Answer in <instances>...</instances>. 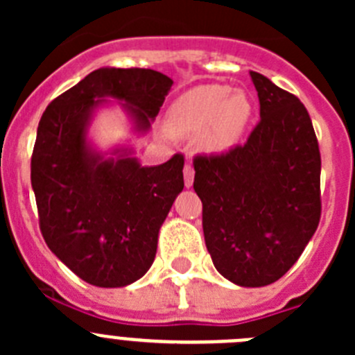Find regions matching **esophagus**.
Returning <instances> with one entry per match:
<instances>
[{"label":"esophagus","instance_id":"esophagus-1","mask_svg":"<svg viewBox=\"0 0 355 355\" xmlns=\"http://www.w3.org/2000/svg\"><path fill=\"white\" fill-rule=\"evenodd\" d=\"M184 184L187 189L194 185V168L191 164H185L184 166Z\"/></svg>","mask_w":355,"mask_h":355}]
</instances>
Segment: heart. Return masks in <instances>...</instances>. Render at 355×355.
Returning a JSON list of instances; mask_svg holds the SVG:
<instances>
[{
	"mask_svg": "<svg viewBox=\"0 0 355 355\" xmlns=\"http://www.w3.org/2000/svg\"><path fill=\"white\" fill-rule=\"evenodd\" d=\"M252 118V99L242 89L206 84L185 92L168 113V130L177 137L202 132L199 148L207 155L234 149Z\"/></svg>",
	"mask_w": 355,
	"mask_h": 355,
	"instance_id": "1",
	"label": "heart"
}]
</instances>
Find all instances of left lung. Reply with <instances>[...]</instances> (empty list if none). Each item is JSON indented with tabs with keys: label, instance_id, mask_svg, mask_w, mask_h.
Listing matches in <instances>:
<instances>
[{
	"label": "left lung",
	"instance_id": "1",
	"mask_svg": "<svg viewBox=\"0 0 355 355\" xmlns=\"http://www.w3.org/2000/svg\"><path fill=\"white\" fill-rule=\"evenodd\" d=\"M261 121L244 146L194 159V191L214 268L239 287H264L293 266L321 216V156L306 106L250 71Z\"/></svg>",
	"mask_w": 355,
	"mask_h": 355
}]
</instances>
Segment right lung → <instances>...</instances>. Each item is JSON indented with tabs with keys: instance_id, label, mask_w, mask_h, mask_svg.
<instances>
[{
	"instance_id": "obj_1",
	"label": "right lung",
	"mask_w": 355,
	"mask_h": 355,
	"mask_svg": "<svg viewBox=\"0 0 355 355\" xmlns=\"http://www.w3.org/2000/svg\"><path fill=\"white\" fill-rule=\"evenodd\" d=\"M171 85L149 68H98L51 101L39 121L31 182L42 237L96 287H125L148 273L161 225L184 189V156L142 166L130 146L99 151L89 127L114 99L134 134L144 135Z\"/></svg>"
}]
</instances>
